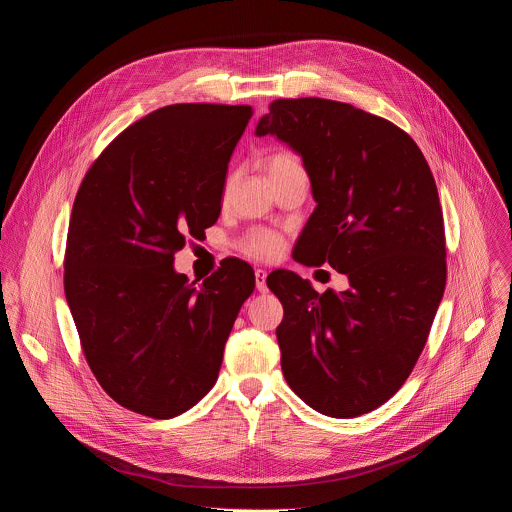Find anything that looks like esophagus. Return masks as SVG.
<instances>
[{
  "label": "esophagus",
  "mask_w": 512,
  "mask_h": 512,
  "mask_svg": "<svg viewBox=\"0 0 512 512\" xmlns=\"http://www.w3.org/2000/svg\"><path fill=\"white\" fill-rule=\"evenodd\" d=\"M265 279H267V271L265 269H255V285H257V289L261 291V294H265V291H267Z\"/></svg>",
  "instance_id": "esophagus-1"
}]
</instances>
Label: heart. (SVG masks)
<instances>
[{
	"label": "heart",
	"instance_id": "b5f03b06",
	"mask_svg": "<svg viewBox=\"0 0 512 512\" xmlns=\"http://www.w3.org/2000/svg\"><path fill=\"white\" fill-rule=\"evenodd\" d=\"M302 166L300 160L289 154V152H273L265 158V168L269 172V178H275L291 168H298ZM283 237L275 231H269V229H255V231H249L241 241H239V249L241 253H245L247 257H253V259H259V261H269V259H275L281 255L283 251Z\"/></svg>",
	"mask_w": 512,
	"mask_h": 512
}]
</instances>
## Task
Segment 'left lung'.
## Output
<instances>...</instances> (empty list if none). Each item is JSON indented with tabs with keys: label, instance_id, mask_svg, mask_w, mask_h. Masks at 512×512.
Instances as JSON below:
<instances>
[{
	"label": "left lung",
	"instance_id": "1",
	"mask_svg": "<svg viewBox=\"0 0 512 512\" xmlns=\"http://www.w3.org/2000/svg\"><path fill=\"white\" fill-rule=\"evenodd\" d=\"M257 135L302 160L318 202L296 245L302 263L346 273V291H318L291 271L267 285L287 385L316 411L358 417L411 375L446 287L444 212L433 174L401 127L348 103L275 99Z\"/></svg>",
	"mask_w": 512,
	"mask_h": 512
}]
</instances>
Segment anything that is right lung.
<instances>
[{
  "instance_id": "1",
  "label": "right lung",
  "mask_w": 512,
  "mask_h": 512,
  "mask_svg": "<svg viewBox=\"0 0 512 512\" xmlns=\"http://www.w3.org/2000/svg\"><path fill=\"white\" fill-rule=\"evenodd\" d=\"M253 109L176 103L123 129L85 174L68 223L64 294L83 354L121 407L170 419L216 383L255 275L223 259L200 285L174 253L221 214Z\"/></svg>"
}]
</instances>
